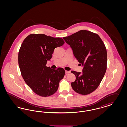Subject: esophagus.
<instances>
[{"mask_svg": "<svg viewBox=\"0 0 127 127\" xmlns=\"http://www.w3.org/2000/svg\"><path fill=\"white\" fill-rule=\"evenodd\" d=\"M65 73H66V74H67L70 73V71H66H66H65Z\"/></svg>", "mask_w": 127, "mask_h": 127, "instance_id": "obj_1", "label": "esophagus"}]
</instances>
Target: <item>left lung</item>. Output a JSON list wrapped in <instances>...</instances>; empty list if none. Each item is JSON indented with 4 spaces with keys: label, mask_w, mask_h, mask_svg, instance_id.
<instances>
[{
    "label": "left lung",
    "mask_w": 127,
    "mask_h": 127,
    "mask_svg": "<svg viewBox=\"0 0 127 127\" xmlns=\"http://www.w3.org/2000/svg\"><path fill=\"white\" fill-rule=\"evenodd\" d=\"M63 38L83 66L82 73L71 71L76 76L71 84L73 90L81 95L89 94L97 89L106 71V47L97 34L88 30H80Z\"/></svg>",
    "instance_id": "left-lung-1"
}]
</instances>
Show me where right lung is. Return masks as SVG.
I'll list each match as a JSON object with an SVG mask.
<instances>
[{"label": "right lung", "mask_w": 127, "mask_h": 127, "mask_svg": "<svg viewBox=\"0 0 127 127\" xmlns=\"http://www.w3.org/2000/svg\"><path fill=\"white\" fill-rule=\"evenodd\" d=\"M64 43L60 37L32 34L26 37L21 44L18 53L21 75L26 84L40 96L54 94L65 75L63 68L53 69L46 65L52 57L55 48Z\"/></svg>", "instance_id": "right-lung-1"}]
</instances>
